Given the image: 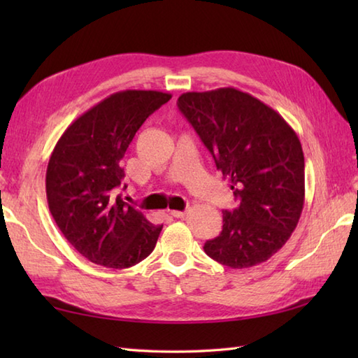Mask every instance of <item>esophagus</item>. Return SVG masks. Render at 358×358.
<instances>
[{"mask_svg":"<svg viewBox=\"0 0 358 358\" xmlns=\"http://www.w3.org/2000/svg\"><path fill=\"white\" fill-rule=\"evenodd\" d=\"M171 215L175 218H185L186 217V212H181V210H171Z\"/></svg>","mask_w":358,"mask_h":358,"instance_id":"obj_1","label":"esophagus"}]
</instances>
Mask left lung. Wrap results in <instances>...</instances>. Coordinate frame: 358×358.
Returning a JSON list of instances; mask_svg holds the SVG:
<instances>
[{
	"label": "left lung",
	"instance_id": "obj_1",
	"mask_svg": "<svg viewBox=\"0 0 358 358\" xmlns=\"http://www.w3.org/2000/svg\"><path fill=\"white\" fill-rule=\"evenodd\" d=\"M177 104L240 199L223 210V231L204 252L232 269L264 263L291 238L305 204L299 136L278 112L234 87L186 92Z\"/></svg>",
	"mask_w": 358,
	"mask_h": 358
}]
</instances>
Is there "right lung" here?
<instances>
[{
	"label": "right lung",
	"mask_w": 358,
	"mask_h": 358,
	"mask_svg": "<svg viewBox=\"0 0 358 358\" xmlns=\"http://www.w3.org/2000/svg\"><path fill=\"white\" fill-rule=\"evenodd\" d=\"M172 98L158 90H121L66 129L49 158L45 195L66 240L89 262L126 269L154 250L159 224L123 201L120 166L146 118Z\"/></svg>",
	"instance_id": "1"
}]
</instances>
